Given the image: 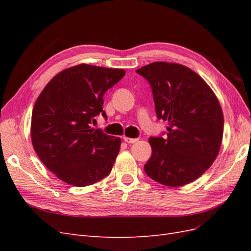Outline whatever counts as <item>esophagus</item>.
<instances>
[{"instance_id": "34e87169", "label": "esophagus", "mask_w": 251, "mask_h": 251, "mask_svg": "<svg viewBox=\"0 0 251 251\" xmlns=\"http://www.w3.org/2000/svg\"><path fill=\"white\" fill-rule=\"evenodd\" d=\"M124 140L127 143H135V142H137L139 139L138 138H130V137H126V136H125Z\"/></svg>"}]
</instances>
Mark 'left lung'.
I'll return each mask as SVG.
<instances>
[{"label": "left lung", "mask_w": 251, "mask_h": 251, "mask_svg": "<svg viewBox=\"0 0 251 251\" xmlns=\"http://www.w3.org/2000/svg\"><path fill=\"white\" fill-rule=\"evenodd\" d=\"M151 87L157 117L166 136L151 137L144 171L158 183L179 187L198 179L221 148L224 117L214 91L199 74L176 64L155 62L137 71Z\"/></svg>", "instance_id": "8db88e82"}]
</instances>
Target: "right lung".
Returning a JSON list of instances; mask_svg holds the SVG:
<instances>
[{
    "instance_id": "1",
    "label": "right lung",
    "mask_w": 251,
    "mask_h": 251,
    "mask_svg": "<svg viewBox=\"0 0 251 251\" xmlns=\"http://www.w3.org/2000/svg\"><path fill=\"white\" fill-rule=\"evenodd\" d=\"M124 69L87 64L60 71L41 92L31 116V141L46 168L66 183L94 184L110 174L121 140L90 124L102 114L103 94Z\"/></svg>"
}]
</instances>
